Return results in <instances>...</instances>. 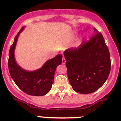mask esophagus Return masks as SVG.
<instances>
[{
    "instance_id": "34e87169",
    "label": "esophagus",
    "mask_w": 121,
    "mask_h": 121,
    "mask_svg": "<svg viewBox=\"0 0 121 121\" xmlns=\"http://www.w3.org/2000/svg\"><path fill=\"white\" fill-rule=\"evenodd\" d=\"M62 63H63V64H64L65 63H66V60H65V58L63 57V59H62Z\"/></svg>"
}]
</instances>
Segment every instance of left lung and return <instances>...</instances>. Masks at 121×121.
Returning <instances> with one entry per match:
<instances>
[{"instance_id": "obj_1", "label": "left lung", "mask_w": 121, "mask_h": 121, "mask_svg": "<svg viewBox=\"0 0 121 121\" xmlns=\"http://www.w3.org/2000/svg\"><path fill=\"white\" fill-rule=\"evenodd\" d=\"M95 35L78 49L64 52L67 76L72 88L82 94H91L104 83L110 71L109 49L103 35L94 29Z\"/></svg>"}]
</instances>
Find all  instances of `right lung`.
Masks as SVG:
<instances>
[{"label": "right lung", "mask_w": 121, "mask_h": 121, "mask_svg": "<svg viewBox=\"0 0 121 121\" xmlns=\"http://www.w3.org/2000/svg\"><path fill=\"white\" fill-rule=\"evenodd\" d=\"M24 26L15 37L9 52L8 68L10 75L19 88L25 93L34 96H42L49 92L54 83V74L57 66L61 64L62 55L58 54L48 60L40 69L27 71L19 66L15 58V49Z\"/></svg>", "instance_id": "1"}]
</instances>
